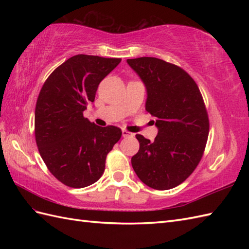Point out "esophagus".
<instances>
[{"mask_svg":"<svg viewBox=\"0 0 249 249\" xmlns=\"http://www.w3.org/2000/svg\"><path fill=\"white\" fill-rule=\"evenodd\" d=\"M122 136H123V138H127V137H133L134 135L129 133V131L123 129V130H122Z\"/></svg>","mask_w":249,"mask_h":249,"instance_id":"1","label":"esophagus"}]
</instances>
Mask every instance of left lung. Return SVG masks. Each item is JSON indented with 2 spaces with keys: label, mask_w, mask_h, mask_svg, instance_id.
<instances>
[{
  "label": "left lung",
  "mask_w": 249,
  "mask_h": 249,
  "mask_svg": "<svg viewBox=\"0 0 249 249\" xmlns=\"http://www.w3.org/2000/svg\"><path fill=\"white\" fill-rule=\"evenodd\" d=\"M146 89L145 110L158 129L151 142L136 135L140 149L131 157L137 176L147 186L166 190L178 186L198 166L209 136V118L194 79L157 57L127 60Z\"/></svg>",
  "instance_id": "obj_1"
}]
</instances>
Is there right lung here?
Instances as JSON below:
<instances>
[{"label":"right lung","mask_w":249,"mask_h":249,"mask_svg":"<svg viewBox=\"0 0 249 249\" xmlns=\"http://www.w3.org/2000/svg\"><path fill=\"white\" fill-rule=\"evenodd\" d=\"M121 59L77 54L51 73L35 108V139L49 171L73 188L98 181L106 157L122 136L115 126H100L83 116L98 84Z\"/></svg>","instance_id":"obj_1"}]
</instances>
